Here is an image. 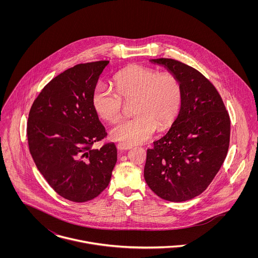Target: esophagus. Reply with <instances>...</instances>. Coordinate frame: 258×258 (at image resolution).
<instances>
[{
    "instance_id": "obj_1",
    "label": "esophagus",
    "mask_w": 258,
    "mask_h": 258,
    "mask_svg": "<svg viewBox=\"0 0 258 258\" xmlns=\"http://www.w3.org/2000/svg\"><path fill=\"white\" fill-rule=\"evenodd\" d=\"M117 148L119 150H129V149L132 148V145L127 144V143H118L117 144Z\"/></svg>"
}]
</instances>
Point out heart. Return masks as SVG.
Listing matches in <instances>:
<instances>
[{
	"instance_id": "1",
	"label": "heart",
	"mask_w": 258,
	"mask_h": 258,
	"mask_svg": "<svg viewBox=\"0 0 258 258\" xmlns=\"http://www.w3.org/2000/svg\"><path fill=\"white\" fill-rule=\"evenodd\" d=\"M116 92L98 84L92 95L93 107L105 121L115 124L123 116L126 104L135 116L114 127L111 137L127 144L144 143L159 130L168 128L180 110L182 86L175 74L141 66L127 68L113 77Z\"/></svg>"
}]
</instances>
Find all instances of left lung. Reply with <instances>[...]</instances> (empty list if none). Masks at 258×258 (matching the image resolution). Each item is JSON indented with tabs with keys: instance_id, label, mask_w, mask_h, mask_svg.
<instances>
[{
	"instance_id": "obj_1",
	"label": "left lung",
	"mask_w": 258,
	"mask_h": 258,
	"mask_svg": "<svg viewBox=\"0 0 258 258\" xmlns=\"http://www.w3.org/2000/svg\"><path fill=\"white\" fill-rule=\"evenodd\" d=\"M151 61L178 77L182 103L168 133L148 149L144 178L163 200L184 202L206 190L220 171L229 147L230 119L219 91L200 72L172 58Z\"/></svg>"
}]
</instances>
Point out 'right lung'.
<instances>
[{"label":"right lung","mask_w":258,"mask_h":258,"mask_svg":"<svg viewBox=\"0 0 258 258\" xmlns=\"http://www.w3.org/2000/svg\"><path fill=\"white\" fill-rule=\"evenodd\" d=\"M108 60L80 63L51 79L29 113L27 135L38 171L62 198L84 203L110 183L117 161L114 143L92 148L107 136L92 95Z\"/></svg>","instance_id":"add662e5"}]
</instances>
